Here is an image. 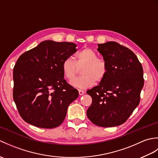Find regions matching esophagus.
Masks as SVG:
<instances>
[{
	"instance_id": "34e87169",
	"label": "esophagus",
	"mask_w": 158,
	"mask_h": 158,
	"mask_svg": "<svg viewBox=\"0 0 158 158\" xmlns=\"http://www.w3.org/2000/svg\"><path fill=\"white\" fill-rule=\"evenodd\" d=\"M78 91H79V95H83V94L85 93V91H84V90H82V89H79Z\"/></svg>"
}]
</instances>
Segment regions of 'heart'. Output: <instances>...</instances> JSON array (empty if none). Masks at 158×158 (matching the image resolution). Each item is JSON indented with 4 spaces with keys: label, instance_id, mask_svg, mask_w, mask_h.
I'll return each instance as SVG.
<instances>
[{
    "label": "heart",
    "instance_id": "obj_1",
    "mask_svg": "<svg viewBox=\"0 0 158 158\" xmlns=\"http://www.w3.org/2000/svg\"><path fill=\"white\" fill-rule=\"evenodd\" d=\"M83 66L82 67V66ZM82 67V75L73 80L78 72V68ZM63 75L73 86L85 89L89 88L95 82H100L106 75L108 67L105 60L98 58V54L93 49L85 48L77 53L75 62L71 58H66L62 64Z\"/></svg>",
    "mask_w": 158,
    "mask_h": 158
}]
</instances>
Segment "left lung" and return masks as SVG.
<instances>
[{
    "label": "left lung",
    "instance_id": "obj_1",
    "mask_svg": "<svg viewBox=\"0 0 158 158\" xmlns=\"http://www.w3.org/2000/svg\"><path fill=\"white\" fill-rule=\"evenodd\" d=\"M98 46L108 70L98 85L87 91L92 98L87 116L98 126H117L126 122L139 105L143 69L135 53L118 43Z\"/></svg>",
    "mask_w": 158,
    "mask_h": 158
}]
</instances>
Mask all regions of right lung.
<instances>
[{"label": "right lung", "mask_w": 158, "mask_h": 158, "mask_svg": "<svg viewBox=\"0 0 158 158\" xmlns=\"http://www.w3.org/2000/svg\"><path fill=\"white\" fill-rule=\"evenodd\" d=\"M76 44L45 41L19 57L13 69V98L22 118L42 128L59 126L68 106L79 96L64 79V60Z\"/></svg>", "instance_id": "obj_1"}]
</instances>
